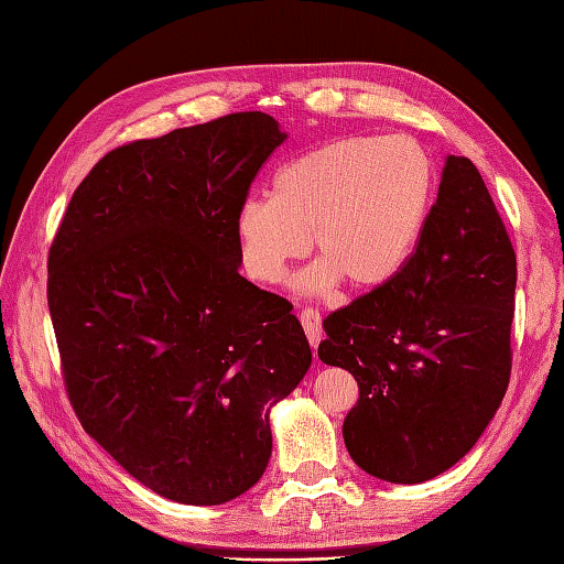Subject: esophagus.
Listing matches in <instances>:
<instances>
[{
    "mask_svg": "<svg viewBox=\"0 0 564 564\" xmlns=\"http://www.w3.org/2000/svg\"><path fill=\"white\" fill-rule=\"evenodd\" d=\"M301 322H303V329L307 334L310 346L317 349V344L322 341V317H319V313H317V310H303Z\"/></svg>",
    "mask_w": 564,
    "mask_h": 564,
    "instance_id": "obj_1",
    "label": "esophagus"
}]
</instances>
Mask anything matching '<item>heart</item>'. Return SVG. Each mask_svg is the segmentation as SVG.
Returning a JSON list of instances; mask_svg holds the SVG:
<instances>
[{
  "label": "heart",
  "mask_w": 564,
  "mask_h": 564,
  "mask_svg": "<svg viewBox=\"0 0 564 564\" xmlns=\"http://www.w3.org/2000/svg\"><path fill=\"white\" fill-rule=\"evenodd\" d=\"M434 166L406 135L337 138L285 162L269 200L235 213L239 259L249 279L279 283L310 249L319 257L295 279L305 295L346 281L376 291L402 271L426 223Z\"/></svg>",
  "instance_id": "1"
}]
</instances>
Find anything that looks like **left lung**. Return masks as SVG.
<instances>
[{"label": "left lung", "instance_id": "left-lung-1", "mask_svg": "<svg viewBox=\"0 0 564 564\" xmlns=\"http://www.w3.org/2000/svg\"><path fill=\"white\" fill-rule=\"evenodd\" d=\"M517 254L477 166L448 154L402 271L322 322L319 358L356 378L354 463L416 485L446 473L492 422L511 376Z\"/></svg>", "mask_w": 564, "mask_h": 564}]
</instances>
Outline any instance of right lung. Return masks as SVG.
<instances>
[{
	"instance_id": "1",
	"label": "right lung",
	"mask_w": 564,
	"mask_h": 564,
	"mask_svg": "<svg viewBox=\"0 0 564 564\" xmlns=\"http://www.w3.org/2000/svg\"><path fill=\"white\" fill-rule=\"evenodd\" d=\"M289 138L245 111L111 150L47 254V307L84 431L178 505H225L271 458L269 414L313 351L293 305L239 275L235 213Z\"/></svg>"
}]
</instances>
